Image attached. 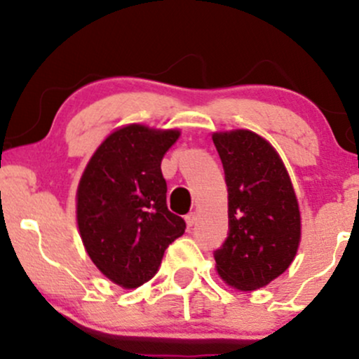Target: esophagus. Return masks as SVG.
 <instances>
[{"instance_id": "esophagus-1", "label": "esophagus", "mask_w": 359, "mask_h": 359, "mask_svg": "<svg viewBox=\"0 0 359 359\" xmlns=\"http://www.w3.org/2000/svg\"><path fill=\"white\" fill-rule=\"evenodd\" d=\"M196 221H197V214L196 212H189L187 216H185V222H187L189 228L196 224Z\"/></svg>"}]
</instances>
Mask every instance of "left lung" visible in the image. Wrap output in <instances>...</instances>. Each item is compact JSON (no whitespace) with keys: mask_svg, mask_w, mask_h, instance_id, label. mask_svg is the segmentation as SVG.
Masks as SVG:
<instances>
[{"mask_svg":"<svg viewBox=\"0 0 359 359\" xmlns=\"http://www.w3.org/2000/svg\"><path fill=\"white\" fill-rule=\"evenodd\" d=\"M228 185L229 236L214 253L222 282L241 292L269 285L297 255L302 221L285 163L251 130L212 133Z\"/></svg>","mask_w":359,"mask_h":359,"instance_id":"1","label":"left lung"}]
</instances>
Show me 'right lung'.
Segmentation results:
<instances>
[{
    "label": "right lung",
    "mask_w": 359,
    "mask_h": 359,
    "mask_svg": "<svg viewBox=\"0 0 359 359\" xmlns=\"http://www.w3.org/2000/svg\"><path fill=\"white\" fill-rule=\"evenodd\" d=\"M179 137L177 128H116L81 175L76 219L82 245L97 270L123 288L154 277L167 246L185 231L182 217L168 211L160 168Z\"/></svg>",
    "instance_id": "add662e5"
}]
</instances>
